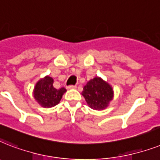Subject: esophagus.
Wrapping results in <instances>:
<instances>
[{
  "label": "esophagus",
  "instance_id": "34e87169",
  "mask_svg": "<svg viewBox=\"0 0 160 160\" xmlns=\"http://www.w3.org/2000/svg\"><path fill=\"white\" fill-rule=\"evenodd\" d=\"M77 87L76 86H68L67 89L68 90H71V89H75Z\"/></svg>",
  "mask_w": 160,
  "mask_h": 160
}]
</instances>
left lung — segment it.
I'll return each instance as SVG.
<instances>
[{"instance_id":"left-lung-1","label":"left lung","mask_w":160,"mask_h":160,"mask_svg":"<svg viewBox=\"0 0 160 160\" xmlns=\"http://www.w3.org/2000/svg\"><path fill=\"white\" fill-rule=\"evenodd\" d=\"M88 107L96 111L106 109L113 100L114 91L112 85L100 77H96L88 81L82 92Z\"/></svg>"}]
</instances>
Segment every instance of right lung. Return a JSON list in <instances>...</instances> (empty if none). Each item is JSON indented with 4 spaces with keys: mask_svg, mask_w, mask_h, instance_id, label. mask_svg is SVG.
Returning a JSON list of instances; mask_svg holds the SVG:
<instances>
[{
    "mask_svg": "<svg viewBox=\"0 0 160 160\" xmlns=\"http://www.w3.org/2000/svg\"><path fill=\"white\" fill-rule=\"evenodd\" d=\"M53 79L45 76L39 79L34 86L33 96L34 99L44 108H50L58 105L67 90L64 88L56 89L53 88Z\"/></svg>",
    "mask_w": 160,
    "mask_h": 160,
    "instance_id": "obj_1",
    "label": "right lung"
}]
</instances>
